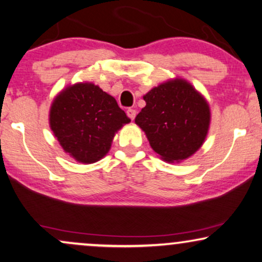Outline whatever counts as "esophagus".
I'll return each instance as SVG.
<instances>
[{
	"instance_id": "1",
	"label": "esophagus",
	"mask_w": 262,
	"mask_h": 262,
	"mask_svg": "<svg viewBox=\"0 0 262 262\" xmlns=\"http://www.w3.org/2000/svg\"><path fill=\"white\" fill-rule=\"evenodd\" d=\"M127 115H128V117L130 118V120H134L135 116H137V111H135L134 109H128Z\"/></svg>"
}]
</instances>
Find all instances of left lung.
Listing matches in <instances>:
<instances>
[{
	"mask_svg": "<svg viewBox=\"0 0 262 262\" xmlns=\"http://www.w3.org/2000/svg\"><path fill=\"white\" fill-rule=\"evenodd\" d=\"M135 123L153 151L169 163L193 156L204 144L211 122L207 100L183 79L169 80L144 96Z\"/></svg>",
	"mask_w": 262,
	"mask_h": 262,
	"instance_id": "8db88e82",
	"label": "left lung"
}]
</instances>
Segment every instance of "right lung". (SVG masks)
I'll return each instance as SVG.
<instances>
[{
  "mask_svg": "<svg viewBox=\"0 0 262 262\" xmlns=\"http://www.w3.org/2000/svg\"><path fill=\"white\" fill-rule=\"evenodd\" d=\"M49 122L64 152L80 163L91 164L109 152L115 134L130 118L99 86L80 82L58 93Z\"/></svg>",
  "mask_w": 262,
  "mask_h": 262,
  "instance_id": "add662e5",
  "label": "right lung"
}]
</instances>
